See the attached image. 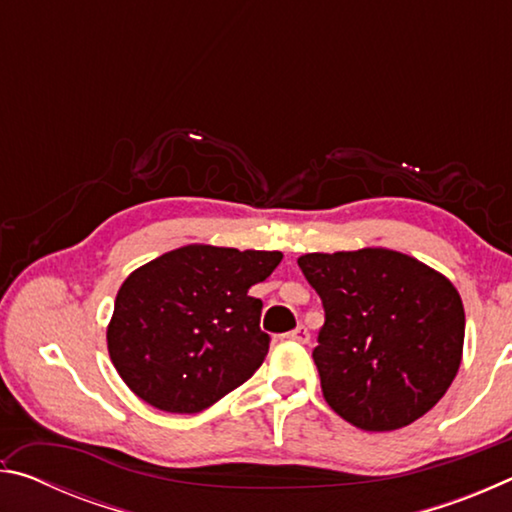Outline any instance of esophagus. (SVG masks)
Segmentation results:
<instances>
[{
	"label": "esophagus",
	"instance_id": "1",
	"mask_svg": "<svg viewBox=\"0 0 512 512\" xmlns=\"http://www.w3.org/2000/svg\"><path fill=\"white\" fill-rule=\"evenodd\" d=\"M287 339L289 341H296V343H307L309 341V332H307V327H296L293 329V332H289L287 334Z\"/></svg>",
	"mask_w": 512,
	"mask_h": 512
}]
</instances>
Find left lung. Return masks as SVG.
Listing matches in <instances>:
<instances>
[{"mask_svg":"<svg viewBox=\"0 0 512 512\" xmlns=\"http://www.w3.org/2000/svg\"><path fill=\"white\" fill-rule=\"evenodd\" d=\"M298 266L325 307L314 348L325 402L363 431L400 429L431 411L463 359L454 284L388 248L307 253Z\"/></svg>","mask_w":512,"mask_h":512,"instance_id":"obj_1","label":"left lung"}]
</instances>
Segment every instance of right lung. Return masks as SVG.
Masks as SVG:
<instances>
[{
    "mask_svg": "<svg viewBox=\"0 0 512 512\" xmlns=\"http://www.w3.org/2000/svg\"><path fill=\"white\" fill-rule=\"evenodd\" d=\"M280 250L189 244L126 277L108 323V354L126 386L167 413H198L235 391L262 366L264 282Z\"/></svg>",
    "mask_w": 512,
    "mask_h": 512,
    "instance_id": "1",
    "label": "right lung"
}]
</instances>
